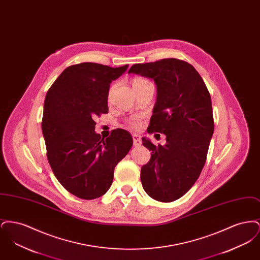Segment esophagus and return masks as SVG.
Returning a JSON list of instances; mask_svg holds the SVG:
<instances>
[{"label": "esophagus", "mask_w": 260, "mask_h": 260, "mask_svg": "<svg viewBox=\"0 0 260 260\" xmlns=\"http://www.w3.org/2000/svg\"><path fill=\"white\" fill-rule=\"evenodd\" d=\"M134 138V145L135 146H139L141 145V139H140V136H137V135H134L133 136Z\"/></svg>", "instance_id": "1"}]
</instances>
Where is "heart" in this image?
<instances>
[{"label":"heart","mask_w":260,"mask_h":260,"mask_svg":"<svg viewBox=\"0 0 260 260\" xmlns=\"http://www.w3.org/2000/svg\"><path fill=\"white\" fill-rule=\"evenodd\" d=\"M147 86H153L152 83L148 81L147 79L137 77V78H135L134 81H133V87H134V88L147 87ZM127 124L131 127H133V128H137V127L141 126V124H142V117L141 116H133V117H131L127 120Z\"/></svg>","instance_id":"1"}]
</instances>
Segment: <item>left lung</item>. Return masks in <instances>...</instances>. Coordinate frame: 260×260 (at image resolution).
<instances>
[{
  "label": "left lung",
  "mask_w": 260,
  "mask_h": 260,
  "mask_svg": "<svg viewBox=\"0 0 260 260\" xmlns=\"http://www.w3.org/2000/svg\"><path fill=\"white\" fill-rule=\"evenodd\" d=\"M128 73L156 83L157 101L147 132L164 134L167 140L154 145L142 138L152 152L141 168V183L151 198L173 202L194 185L207 160L214 129L210 92L197 70L176 58L137 63Z\"/></svg>",
  "instance_id": "8db88e82"
}]
</instances>
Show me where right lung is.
<instances>
[{"mask_svg":"<svg viewBox=\"0 0 260 260\" xmlns=\"http://www.w3.org/2000/svg\"><path fill=\"white\" fill-rule=\"evenodd\" d=\"M127 65L112 68L92 62L67 67L47 92L42 131L55 177L84 200L104 195L114 169L132 148V135L116 128L107 138L94 132V119L108 113V91Z\"/></svg>","mask_w":260,"mask_h":260,"instance_id":"obj_1","label":"right lung"}]
</instances>
